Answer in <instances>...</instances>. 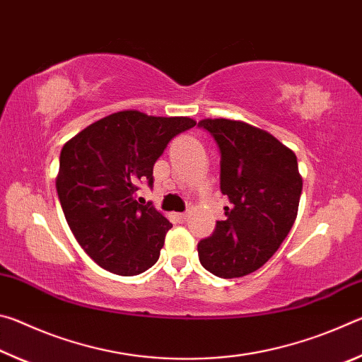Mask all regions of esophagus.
Returning <instances> with one entry per match:
<instances>
[{"label": "esophagus", "mask_w": 362, "mask_h": 362, "mask_svg": "<svg viewBox=\"0 0 362 362\" xmlns=\"http://www.w3.org/2000/svg\"><path fill=\"white\" fill-rule=\"evenodd\" d=\"M175 218H177V222H179V223H185V222H187V218H188V214H185V212L177 214Z\"/></svg>", "instance_id": "34e87169"}]
</instances>
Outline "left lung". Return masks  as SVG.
Here are the masks:
<instances>
[{
	"label": "left lung",
	"instance_id": "1",
	"mask_svg": "<svg viewBox=\"0 0 362 362\" xmlns=\"http://www.w3.org/2000/svg\"><path fill=\"white\" fill-rule=\"evenodd\" d=\"M220 148V189L226 220L198 243L199 262L218 278H241L279 249L296 222L302 194L297 156L272 134L244 121L198 122Z\"/></svg>",
	"mask_w": 362,
	"mask_h": 362
}]
</instances>
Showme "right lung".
<instances>
[{
	"mask_svg": "<svg viewBox=\"0 0 362 362\" xmlns=\"http://www.w3.org/2000/svg\"><path fill=\"white\" fill-rule=\"evenodd\" d=\"M196 121L124 110L93 122L60 151L56 179L60 206L79 246L97 265L136 276L159 259L170 222L136 199L153 185V166L177 134Z\"/></svg>",
	"mask_w": 362,
	"mask_h": 362,
	"instance_id": "1",
	"label": "right lung"
}]
</instances>
